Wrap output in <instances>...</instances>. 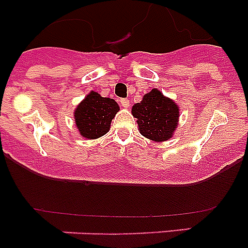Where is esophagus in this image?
<instances>
[{
	"mask_svg": "<svg viewBox=\"0 0 248 248\" xmlns=\"http://www.w3.org/2000/svg\"><path fill=\"white\" fill-rule=\"evenodd\" d=\"M120 104H122L123 108H129V105H130V102H129V99H120Z\"/></svg>",
	"mask_w": 248,
	"mask_h": 248,
	"instance_id": "obj_1",
	"label": "esophagus"
}]
</instances>
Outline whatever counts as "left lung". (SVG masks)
Instances as JSON below:
<instances>
[{
  "label": "left lung",
  "mask_w": 248,
  "mask_h": 248,
  "mask_svg": "<svg viewBox=\"0 0 248 248\" xmlns=\"http://www.w3.org/2000/svg\"><path fill=\"white\" fill-rule=\"evenodd\" d=\"M133 117L137 118L140 134L155 143L171 139L179 125V105L165 97L157 88L144 94L141 102L131 108Z\"/></svg>",
  "instance_id": "1"
}]
</instances>
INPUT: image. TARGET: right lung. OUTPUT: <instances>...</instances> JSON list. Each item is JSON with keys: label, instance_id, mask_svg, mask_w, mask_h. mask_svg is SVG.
Listing matches in <instances>:
<instances>
[{"label": "right lung", "instance_id": "1", "mask_svg": "<svg viewBox=\"0 0 248 248\" xmlns=\"http://www.w3.org/2000/svg\"><path fill=\"white\" fill-rule=\"evenodd\" d=\"M119 110L115 100L92 91L74 109L76 126L84 139H98L108 133L111 120Z\"/></svg>", "mask_w": 248, "mask_h": 248}]
</instances>
